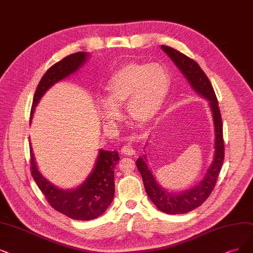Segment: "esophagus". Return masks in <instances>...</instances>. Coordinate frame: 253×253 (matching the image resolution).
<instances>
[{"instance_id":"34e87169","label":"esophagus","mask_w":253,"mask_h":253,"mask_svg":"<svg viewBox=\"0 0 253 253\" xmlns=\"http://www.w3.org/2000/svg\"><path fill=\"white\" fill-rule=\"evenodd\" d=\"M120 153L123 156H132V155H135L136 151L132 145H125L121 147Z\"/></svg>"}]
</instances>
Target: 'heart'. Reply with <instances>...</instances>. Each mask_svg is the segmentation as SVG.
<instances>
[{"label": "heart", "mask_w": 253, "mask_h": 253, "mask_svg": "<svg viewBox=\"0 0 253 253\" xmlns=\"http://www.w3.org/2000/svg\"><path fill=\"white\" fill-rule=\"evenodd\" d=\"M170 88V78L160 63L128 62L112 75L108 81V97L98 100L103 118L116 123L121 118V110L126 105L127 114L138 126L153 121L163 107Z\"/></svg>", "instance_id": "obj_1"}]
</instances>
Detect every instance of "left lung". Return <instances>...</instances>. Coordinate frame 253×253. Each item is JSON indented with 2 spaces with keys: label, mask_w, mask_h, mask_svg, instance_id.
I'll use <instances>...</instances> for the list:
<instances>
[{
  "label": "left lung",
  "mask_w": 253,
  "mask_h": 253,
  "mask_svg": "<svg viewBox=\"0 0 253 253\" xmlns=\"http://www.w3.org/2000/svg\"><path fill=\"white\" fill-rule=\"evenodd\" d=\"M161 47L171 58L181 74L186 77L192 88L210 102L215 128L214 160L208 169L205 177L196 186L189 190L179 192V193L168 192L158 184L153 172L146 164V156L139 158L136 162V165L141 176H142L148 197L160 211L170 215L186 214L203 205L216 186L217 177L224 160L223 126H222L221 113L214 88L207 75L204 73V70L193 59L189 58L178 50L166 45H161Z\"/></svg>",
  "instance_id": "left-lung-1"
}]
</instances>
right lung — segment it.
Listing matches in <instances>:
<instances>
[{
	"label": "right lung",
	"instance_id": "add662e5",
	"mask_svg": "<svg viewBox=\"0 0 253 253\" xmlns=\"http://www.w3.org/2000/svg\"><path fill=\"white\" fill-rule=\"evenodd\" d=\"M88 54L78 52L63 58L47 69L36 88L31 108L32 119L40 98L59 81L73 75L87 61ZM31 121V120H30ZM31 173L47 203L59 213L75 220H92L102 215L109 208L114 197V168L119 160L116 150L100 149L92 172L75 189L63 190L50 184L37 168L34 154L30 143Z\"/></svg>",
	"mask_w": 253,
	"mask_h": 253
}]
</instances>
